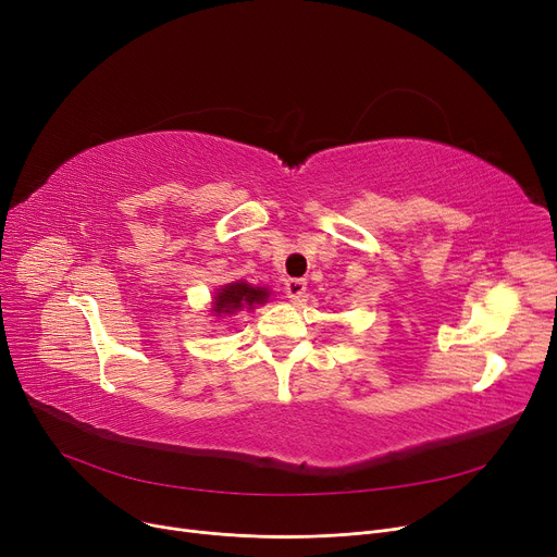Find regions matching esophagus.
<instances>
[{
  "mask_svg": "<svg viewBox=\"0 0 557 557\" xmlns=\"http://www.w3.org/2000/svg\"><path fill=\"white\" fill-rule=\"evenodd\" d=\"M284 294H286V298H288L290 302L302 300L305 294H307V282H305V280H298V277L286 280V282H284Z\"/></svg>",
  "mask_w": 557,
  "mask_h": 557,
  "instance_id": "obj_1",
  "label": "esophagus"
}]
</instances>
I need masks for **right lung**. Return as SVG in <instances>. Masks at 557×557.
I'll list each match as a JSON object with an SVG mask.
<instances>
[{"label": "right lung", "instance_id": "1", "mask_svg": "<svg viewBox=\"0 0 557 557\" xmlns=\"http://www.w3.org/2000/svg\"><path fill=\"white\" fill-rule=\"evenodd\" d=\"M269 294L267 288H259V286H250L246 282H234V284H227L225 288L219 290V296L214 298V309L216 315L219 313H234L239 311L244 307H252V305H259V302H267Z\"/></svg>", "mask_w": 557, "mask_h": 557}]
</instances>
